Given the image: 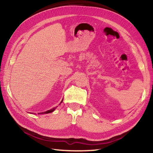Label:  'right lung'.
<instances>
[{"mask_svg":"<svg viewBox=\"0 0 153 153\" xmlns=\"http://www.w3.org/2000/svg\"><path fill=\"white\" fill-rule=\"evenodd\" d=\"M62 101H63V99L62 100V101L60 102V104L62 102ZM57 107V106H56ZM56 107H54V108H53L52 109H51V110H47V111H45V112H41V113H39V114H48V113H51V112H53L54 110L56 108Z\"/></svg>","mask_w":153,"mask_h":153,"instance_id":"obj_1","label":"right lung"}]
</instances>
